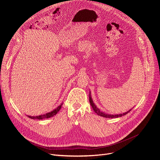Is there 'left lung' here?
<instances>
[{"mask_svg":"<svg viewBox=\"0 0 160 160\" xmlns=\"http://www.w3.org/2000/svg\"><path fill=\"white\" fill-rule=\"evenodd\" d=\"M89 102H90V104L91 105V106H92L93 110L95 111V112L97 113V115H98L99 116H101V117H103L104 118H118V117H122L123 115H127V114L130 112L131 111L129 110L128 111L126 112H124L123 114H120V115H108V114H106V113H104L102 111H101L99 110V109H98L96 106L95 105V104L92 101V98H91L90 96V92L89 94Z\"/></svg>","mask_w":160,"mask_h":160,"instance_id":"left-lung-1","label":"left lung"}]
</instances>
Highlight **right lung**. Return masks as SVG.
I'll return each mask as SVG.
<instances>
[{
    "mask_svg": "<svg viewBox=\"0 0 160 160\" xmlns=\"http://www.w3.org/2000/svg\"><path fill=\"white\" fill-rule=\"evenodd\" d=\"M62 105V103L61 104V105H59L56 109H55L54 110H53L51 112H48L46 114H44V115H40V116H37V117H31V116H28V117H29L31 119L35 120V119H37V120H42V119H45V118H51L54 115H56V114L58 113V112L60 110V109L61 108V106Z\"/></svg>",
    "mask_w": 160,
    "mask_h": 160,
    "instance_id": "right-lung-1",
    "label": "right lung"
}]
</instances>
